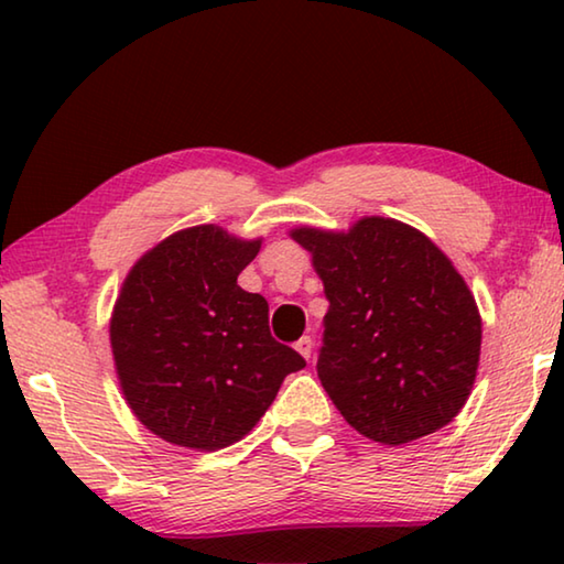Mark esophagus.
Here are the masks:
<instances>
[{"instance_id":"esophagus-1","label":"esophagus","mask_w":564,"mask_h":564,"mask_svg":"<svg viewBox=\"0 0 564 564\" xmlns=\"http://www.w3.org/2000/svg\"><path fill=\"white\" fill-rule=\"evenodd\" d=\"M295 350L301 352V356L308 360L311 358V352H313V338L311 336H303V338H299V343H295Z\"/></svg>"}]
</instances>
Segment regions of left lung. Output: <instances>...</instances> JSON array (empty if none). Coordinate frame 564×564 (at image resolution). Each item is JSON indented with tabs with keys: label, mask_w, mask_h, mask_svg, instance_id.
Here are the masks:
<instances>
[{
	"label": "left lung",
	"mask_w": 564,
	"mask_h": 564,
	"mask_svg": "<svg viewBox=\"0 0 564 564\" xmlns=\"http://www.w3.org/2000/svg\"><path fill=\"white\" fill-rule=\"evenodd\" d=\"M291 236L311 251L328 299L316 368L340 415L383 445L451 423L473 390L482 340L475 299L451 259L395 218Z\"/></svg>",
	"instance_id": "obj_1"
}]
</instances>
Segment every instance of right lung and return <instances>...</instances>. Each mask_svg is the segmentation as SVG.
Instances as JSON below:
<instances>
[{"mask_svg": "<svg viewBox=\"0 0 564 564\" xmlns=\"http://www.w3.org/2000/svg\"><path fill=\"white\" fill-rule=\"evenodd\" d=\"M261 241L218 226L169 236L129 271L111 313L117 376L141 423L191 451L251 431L283 378L305 368L271 336L269 303L238 285Z\"/></svg>", "mask_w": 564, "mask_h": 564, "instance_id": "add662e5", "label": "right lung"}]
</instances>
